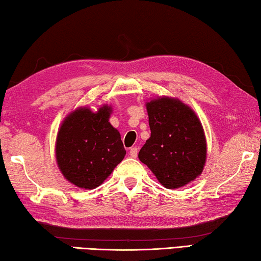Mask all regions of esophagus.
I'll use <instances>...</instances> for the list:
<instances>
[{
	"instance_id": "1",
	"label": "esophagus",
	"mask_w": 261,
	"mask_h": 261,
	"mask_svg": "<svg viewBox=\"0 0 261 261\" xmlns=\"http://www.w3.org/2000/svg\"><path fill=\"white\" fill-rule=\"evenodd\" d=\"M138 152H139V148L133 147L129 150V155L130 157H133V159H136V157H138Z\"/></svg>"
}]
</instances>
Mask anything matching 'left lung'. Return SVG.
<instances>
[{
  "instance_id": "8db88e82",
  "label": "left lung",
  "mask_w": 261,
  "mask_h": 261,
  "mask_svg": "<svg viewBox=\"0 0 261 261\" xmlns=\"http://www.w3.org/2000/svg\"><path fill=\"white\" fill-rule=\"evenodd\" d=\"M151 135L139 159L165 189H179L202 173L206 136L193 110L177 98L159 97L147 104Z\"/></svg>"
}]
</instances>
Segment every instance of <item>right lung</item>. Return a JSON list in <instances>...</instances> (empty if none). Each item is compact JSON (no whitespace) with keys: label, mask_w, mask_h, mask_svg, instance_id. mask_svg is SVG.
<instances>
[{"label":"right lung","mask_w":261,"mask_h":261,"mask_svg":"<svg viewBox=\"0 0 261 261\" xmlns=\"http://www.w3.org/2000/svg\"><path fill=\"white\" fill-rule=\"evenodd\" d=\"M111 113L106 104L97 112L79 108L60 126L55 144L59 169L80 189L101 185L126 155L120 133L109 122Z\"/></svg>","instance_id":"obj_1"}]
</instances>
